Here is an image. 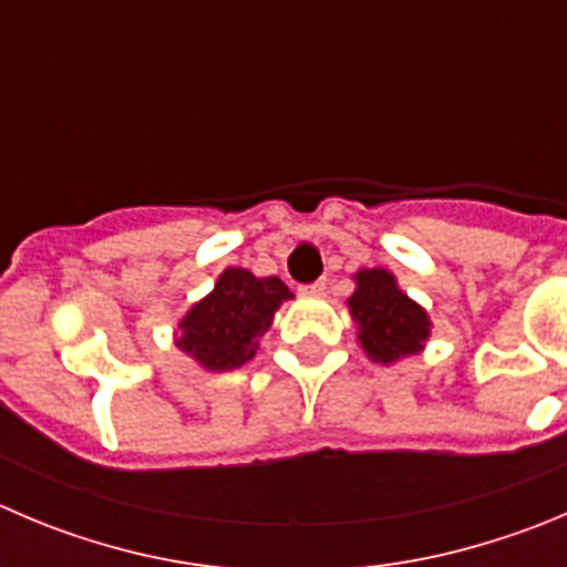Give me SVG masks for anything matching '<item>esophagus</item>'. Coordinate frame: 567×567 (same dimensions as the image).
Wrapping results in <instances>:
<instances>
[{"label": "esophagus", "instance_id": "esophagus-1", "mask_svg": "<svg viewBox=\"0 0 567 567\" xmlns=\"http://www.w3.org/2000/svg\"><path fill=\"white\" fill-rule=\"evenodd\" d=\"M326 278H320V280H315V284H306V287H300V295H303V298H322V295H326Z\"/></svg>", "mask_w": 567, "mask_h": 567}]
</instances>
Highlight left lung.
Wrapping results in <instances>:
<instances>
[{
    "label": "left lung",
    "instance_id": "8db88e82",
    "mask_svg": "<svg viewBox=\"0 0 567 567\" xmlns=\"http://www.w3.org/2000/svg\"><path fill=\"white\" fill-rule=\"evenodd\" d=\"M348 309L359 326L361 350L375 364H392L403 355L420 353L431 333V320L423 306L414 303L395 275L386 269H359L355 292L348 298Z\"/></svg>",
    "mask_w": 567,
    "mask_h": 567
}]
</instances>
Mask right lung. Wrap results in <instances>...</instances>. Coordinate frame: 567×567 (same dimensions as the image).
<instances>
[{
    "instance_id": "1",
    "label": "right lung",
    "mask_w": 567,
    "mask_h": 567,
    "mask_svg": "<svg viewBox=\"0 0 567 567\" xmlns=\"http://www.w3.org/2000/svg\"><path fill=\"white\" fill-rule=\"evenodd\" d=\"M292 298L287 284L275 275L256 278L241 267H228L214 284V292L194 303L177 328V348L203 370L223 373L241 368L258 350L284 300Z\"/></svg>"
}]
</instances>
